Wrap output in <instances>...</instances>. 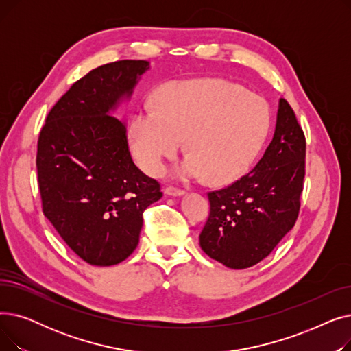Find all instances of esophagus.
<instances>
[{"mask_svg": "<svg viewBox=\"0 0 351 351\" xmlns=\"http://www.w3.org/2000/svg\"><path fill=\"white\" fill-rule=\"evenodd\" d=\"M165 195H168V196H183V195H185V191L169 186V188L165 189Z\"/></svg>", "mask_w": 351, "mask_h": 351, "instance_id": "obj_1", "label": "esophagus"}]
</instances>
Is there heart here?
Returning <instances> with one entry per match:
<instances>
[{
  "label": "heart",
  "mask_w": 351,
  "mask_h": 351,
  "mask_svg": "<svg viewBox=\"0 0 351 351\" xmlns=\"http://www.w3.org/2000/svg\"><path fill=\"white\" fill-rule=\"evenodd\" d=\"M270 129L269 105L259 95L220 80L165 86L154 109L135 115L129 139L141 168L162 173L185 139L189 152L176 166L180 180L206 176L222 185L241 178L259 155Z\"/></svg>",
  "instance_id": "1"
}]
</instances>
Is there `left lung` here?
Here are the masks:
<instances>
[{"label":"left lung","mask_w":351,"mask_h":351,"mask_svg":"<svg viewBox=\"0 0 351 351\" xmlns=\"http://www.w3.org/2000/svg\"><path fill=\"white\" fill-rule=\"evenodd\" d=\"M306 139L291 106L279 99L274 135L252 172L209 192L210 213L199 243L230 269L263 261L296 223L304 179Z\"/></svg>","instance_id":"left-lung-1"}]
</instances>
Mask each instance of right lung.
Wrapping results in <instances>:
<instances>
[{"instance_id":"obj_1","label":"right lung","mask_w":351,"mask_h":351,"mask_svg":"<svg viewBox=\"0 0 351 351\" xmlns=\"http://www.w3.org/2000/svg\"><path fill=\"white\" fill-rule=\"evenodd\" d=\"M147 61L92 69L53 105L38 138L43 210L82 261L123 262L138 243L142 213L162 197L159 183L131 158L126 125L110 114L131 98Z\"/></svg>"}]
</instances>
